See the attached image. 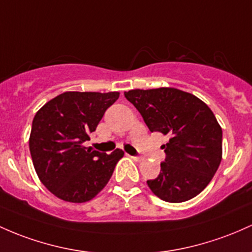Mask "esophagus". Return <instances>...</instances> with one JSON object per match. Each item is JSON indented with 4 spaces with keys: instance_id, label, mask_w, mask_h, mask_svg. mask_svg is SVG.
<instances>
[{
    "instance_id": "esophagus-1",
    "label": "esophagus",
    "mask_w": 252,
    "mask_h": 252,
    "mask_svg": "<svg viewBox=\"0 0 252 252\" xmlns=\"http://www.w3.org/2000/svg\"><path fill=\"white\" fill-rule=\"evenodd\" d=\"M130 158L132 160H135V161H142V160H143L142 157H137V156H132Z\"/></svg>"
}]
</instances>
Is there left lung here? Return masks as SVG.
<instances>
[{
    "label": "left lung",
    "mask_w": 252,
    "mask_h": 252,
    "mask_svg": "<svg viewBox=\"0 0 252 252\" xmlns=\"http://www.w3.org/2000/svg\"><path fill=\"white\" fill-rule=\"evenodd\" d=\"M124 96L137 109L152 132L167 135L159 176L147 184L154 195L172 203L200 193L222 158V130L214 113L191 93L171 87L131 90Z\"/></svg>",
    "instance_id": "1"
}]
</instances>
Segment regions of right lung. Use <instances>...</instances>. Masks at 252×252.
<instances>
[{
  "label": "right lung",
  "instance_id": "right-lung-1",
  "mask_svg": "<svg viewBox=\"0 0 252 252\" xmlns=\"http://www.w3.org/2000/svg\"><path fill=\"white\" fill-rule=\"evenodd\" d=\"M118 96V92H64L35 113L30 135L33 166L61 200L87 202L111 178L123 151L100 153L86 149L84 142Z\"/></svg>",
  "mask_w": 252,
  "mask_h": 252
}]
</instances>
